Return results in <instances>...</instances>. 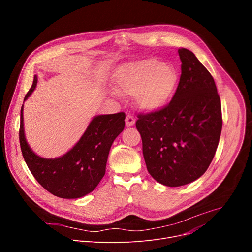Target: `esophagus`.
<instances>
[{
    "mask_svg": "<svg viewBox=\"0 0 252 252\" xmlns=\"http://www.w3.org/2000/svg\"><path fill=\"white\" fill-rule=\"evenodd\" d=\"M134 124H135V119L132 116L127 115L126 118V126L129 127V126H132Z\"/></svg>",
    "mask_w": 252,
    "mask_h": 252,
    "instance_id": "esophagus-1",
    "label": "esophagus"
}]
</instances>
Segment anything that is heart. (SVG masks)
Instances as JSON below:
<instances>
[{"label":"heart","instance_id":"heart-1","mask_svg":"<svg viewBox=\"0 0 252 252\" xmlns=\"http://www.w3.org/2000/svg\"><path fill=\"white\" fill-rule=\"evenodd\" d=\"M177 83L172 66L156 59H146L126 63L116 74L120 94L134 95L139 109L154 112L161 109L171 97Z\"/></svg>","mask_w":252,"mask_h":252}]
</instances>
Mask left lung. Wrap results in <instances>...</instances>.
<instances>
[{
  "instance_id": "left-lung-1",
  "label": "left lung",
  "mask_w": 252,
  "mask_h": 252,
  "mask_svg": "<svg viewBox=\"0 0 252 252\" xmlns=\"http://www.w3.org/2000/svg\"><path fill=\"white\" fill-rule=\"evenodd\" d=\"M182 75L171 101L138 114L135 123L150 174L166 187H182L208 168L222 128L221 103L209 71L188 49H178Z\"/></svg>"
}]
</instances>
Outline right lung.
I'll use <instances>...</instances> for the list:
<instances>
[{"mask_svg":"<svg viewBox=\"0 0 252 252\" xmlns=\"http://www.w3.org/2000/svg\"><path fill=\"white\" fill-rule=\"evenodd\" d=\"M37 83L34 76L24 100L32 94ZM125 119V113L96 116L73 149L63 157L44 158L35 155L26 140L22 106L19 136L24 159L37 182L52 194L61 198L85 196L103 177L111 147L124 130Z\"/></svg>","mask_w":252,"mask_h":252,"instance_id":"right-lung-1","label":"right lung"}]
</instances>
